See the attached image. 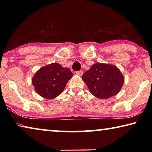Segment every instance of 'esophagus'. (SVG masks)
<instances>
[{
    "instance_id": "esophagus-1",
    "label": "esophagus",
    "mask_w": 152,
    "mask_h": 152,
    "mask_svg": "<svg viewBox=\"0 0 152 152\" xmlns=\"http://www.w3.org/2000/svg\"><path fill=\"white\" fill-rule=\"evenodd\" d=\"M76 74H77V75H78L80 76H81L82 74H83V72L82 71H76Z\"/></svg>"
}]
</instances>
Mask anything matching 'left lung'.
<instances>
[{
    "mask_svg": "<svg viewBox=\"0 0 152 152\" xmlns=\"http://www.w3.org/2000/svg\"><path fill=\"white\" fill-rule=\"evenodd\" d=\"M94 96L107 99L119 93L124 83L119 69L111 64L96 63L82 76Z\"/></svg>",
    "mask_w": 152,
    "mask_h": 152,
    "instance_id": "1",
    "label": "left lung"
}]
</instances>
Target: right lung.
<instances>
[{
	"label": "right lung",
	"instance_id": "right-lung-1",
	"mask_svg": "<svg viewBox=\"0 0 152 152\" xmlns=\"http://www.w3.org/2000/svg\"><path fill=\"white\" fill-rule=\"evenodd\" d=\"M73 74L68 68L58 63H52L41 68L32 78L35 91L46 99L59 96L65 88Z\"/></svg>",
	"mask_w": 152,
	"mask_h": 152
}]
</instances>
